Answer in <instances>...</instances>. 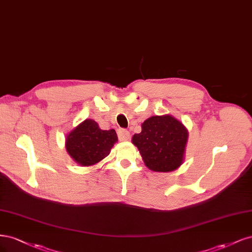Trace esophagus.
I'll return each mask as SVG.
<instances>
[{
    "mask_svg": "<svg viewBox=\"0 0 252 252\" xmlns=\"http://www.w3.org/2000/svg\"><path fill=\"white\" fill-rule=\"evenodd\" d=\"M117 135H118V138H119L120 141H126V140L129 139V137H131V135H129V132L126 128H119L118 132H117Z\"/></svg>",
    "mask_w": 252,
    "mask_h": 252,
    "instance_id": "1",
    "label": "esophagus"
}]
</instances>
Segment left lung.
Here are the masks:
<instances>
[{"label": "left lung", "mask_w": 252, "mask_h": 252, "mask_svg": "<svg viewBox=\"0 0 252 252\" xmlns=\"http://www.w3.org/2000/svg\"><path fill=\"white\" fill-rule=\"evenodd\" d=\"M188 136L184 126L173 116H152L132 141L150 169L172 172L182 164Z\"/></svg>", "instance_id": "1"}]
</instances>
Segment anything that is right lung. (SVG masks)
<instances>
[{
  "label": "right lung",
  "mask_w": 252,
  "mask_h": 252,
  "mask_svg": "<svg viewBox=\"0 0 252 252\" xmlns=\"http://www.w3.org/2000/svg\"><path fill=\"white\" fill-rule=\"evenodd\" d=\"M116 141L114 129L103 131L93 119H86L69 133L66 149L77 163L89 166L107 157Z\"/></svg>",
  "instance_id": "right-lung-1"
}]
</instances>
